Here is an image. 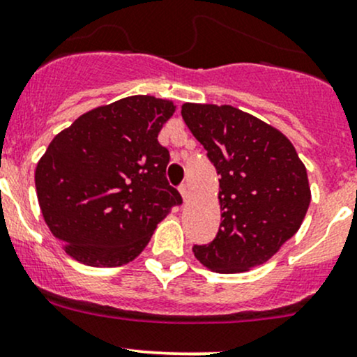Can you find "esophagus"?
<instances>
[{"mask_svg": "<svg viewBox=\"0 0 357 357\" xmlns=\"http://www.w3.org/2000/svg\"><path fill=\"white\" fill-rule=\"evenodd\" d=\"M178 190H180V194H182L183 201H189V195H190V192H189V185H187V183H182V185L178 187Z\"/></svg>", "mask_w": 357, "mask_h": 357, "instance_id": "esophagus-1", "label": "esophagus"}]
</instances>
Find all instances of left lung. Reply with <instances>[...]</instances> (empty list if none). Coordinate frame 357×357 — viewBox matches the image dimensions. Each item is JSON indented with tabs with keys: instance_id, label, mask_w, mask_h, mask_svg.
Returning a JSON list of instances; mask_svg holds the SVG:
<instances>
[{
	"instance_id": "1",
	"label": "left lung",
	"mask_w": 357,
	"mask_h": 357,
	"mask_svg": "<svg viewBox=\"0 0 357 357\" xmlns=\"http://www.w3.org/2000/svg\"><path fill=\"white\" fill-rule=\"evenodd\" d=\"M182 117L220 175L221 225L194 245L202 266L221 274L267 262L300 229L312 192L291 141L231 105L183 103Z\"/></svg>"
}]
</instances>
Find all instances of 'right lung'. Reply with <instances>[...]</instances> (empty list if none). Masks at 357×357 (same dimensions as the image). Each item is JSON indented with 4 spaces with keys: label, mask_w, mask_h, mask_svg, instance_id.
I'll return each mask as SVG.
<instances>
[{
    "label": "right lung",
    "mask_w": 357,
    "mask_h": 357,
    "mask_svg": "<svg viewBox=\"0 0 357 357\" xmlns=\"http://www.w3.org/2000/svg\"><path fill=\"white\" fill-rule=\"evenodd\" d=\"M174 112V102L134 95L83 114L51 141L36 168L37 199L68 255L124 266L182 204L165 177L170 153L158 143Z\"/></svg>",
    "instance_id": "obj_1"
}]
</instances>
